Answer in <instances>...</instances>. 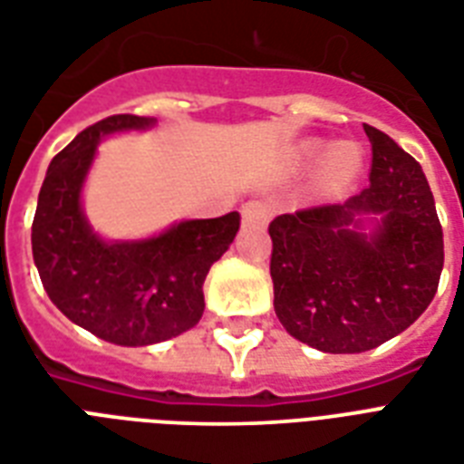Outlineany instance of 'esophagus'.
I'll use <instances>...</instances> for the list:
<instances>
[{"instance_id": "1", "label": "esophagus", "mask_w": 464, "mask_h": 464, "mask_svg": "<svg viewBox=\"0 0 464 464\" xmlns=\"http://www.w3.org/2000/svg\"><path fill=\"white\" fill-rule=\"evenodd\" d=\"M243 224L246 226H255V224H265L272 214V207L267 202H260V199H253V202L243 204Z\"/></svg>"}]
</instances>
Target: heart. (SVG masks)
<instances>
[{
	"mask_svg": "<svg viewBox=\"0 0 464 464\" xmlns=\"http://www.w3.org/2000/svg\"><path fill=\"white\" fill-rule=\"evenodd\" d=\"M298 163L305 168L323 163L324 188L339 189L344 188L346 182H352L353 175L359 173L361 156L359 149L352 147V144H339L332 151H327L323 144H305L298 151Z\"/></svg>",
	"mask_w": 464,
	"mask_h": 464,
	"instance_id": "b5f03b06",
	"label": "heart"
}]
</instances>
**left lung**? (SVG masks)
Masks as SVG:
<instances>
[{
	"mask_svg": "<svg viewBox=\"0 0 464 464\" xmlns=\"http://www.w3.org/2000/svg\"><path fill=\"white\" fill-rule=\"evenodd\" d=\"M371 185L344 204L269 224L275 310L291 337L324 353H361L397 337L436 296L443 228L426 175L388 134L363 125ZM363 213L376 231H360Z\"/></svg>",
	"mask_w": 464,
	"mask_h": 464,
	"instance_id": "8db88e82",
	"label": "left lung"
}]
</instances>
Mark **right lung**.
<instances>
[{"label": "right lung", "instance_id": "add662e5", "mask_svg": "<svg viewBox=\"0 0 464 464\" xmlns=\"http://www.w3.org/2000/svg\"><path fill=\"white\" fill-rule=\"evenodd\" d=\"M154 118L111 115L76 134L47 168L33 218V260L47 296L91 334L120 346L178 337L204 313V279L228 250L240 214L180 221L149 240L105 243L82 211L83 178L101 137Z\"/></svg>", "mask_w": 464, "mask_h": 464}]
</instances>
